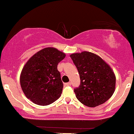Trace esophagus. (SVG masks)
I'll use <instances>...</instances> for the list:
<instances>
[{
	"label": "esophagus",
	"instance_id": "obj_1",
	"mask_svg": "<svg viewBox=\"0 0 134 134\" xmlns=\"http://www.w3.org/2000/svg\"><path fill=\"white\" fill-rule=\"evenodd\" d=\"M65 85L67 86H69L71 85V82H67V83H65Z\"/></svg>",
	"mask_w": 134,
	"mask_h": 134
}]
</instances>
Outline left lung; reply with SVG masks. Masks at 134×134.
<instances>
[{
	"instance_id": "1",
	"label": "left lung",
	"mask_w": 134,
	"mask_h": 134,
	"mask_svg": "<svg viewBox=\"0 0 134 134\" xmlns=\"http://www.w3.org/2000/svg\"><path fill=\"white\" fill-rule=\"evenodd\" d=\"M79 72L81 84L75 89L77 99L88 107H96L114 93L116 76L113 69L99 55L83 51L70 55Z\"/></svg>"
}]
</instances>
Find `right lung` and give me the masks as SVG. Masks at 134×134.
<instances>
[{"mask_svg": "<svg viewBox=\"0 0 134 134\" xmlns=\"http://www.w3.org/2000/svg\"><path fill=\"white\" fill-rule=\"evenodd\" d=\"M65 56L54 47H47L27 61L21 70L20 84L27 99L38 105L47 106L60 97L64 86L57 65Z\"/></svg>", "mask_w": 134, "mask_h": 134, "instance_id": "1", "label": "right lung"}]
</instances>
